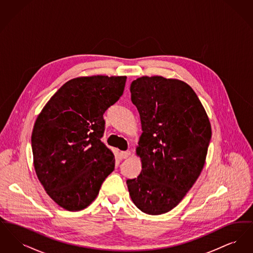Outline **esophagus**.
<instances>
[{
	"label": "esophagus",
	"mask_w": 253,
	"mask_h": 253,
	"mask_svg": "<svg viewBox=\"0 0 253 253\" xmlns=\"http://www.w3.org/2000/svg\"><path fill=\"white\" fill-rule=\"evenodd\" d=\"M130 155H131V153L129 151H122L120 153V157H121V159H126L130 157Z\"/></svg>",
	"instance_id": "34e87169"
}]
</instances>
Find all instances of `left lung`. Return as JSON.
I'll list each match as a JSON object with an SVG mask.
<instances>
[{
  "instance_id": "obj_1",
  "label": "left lung",
  "mask_w": 253,
  "mask_h": 253,
  "mask_svg": "<svg viewBox=\"0 0 253 253\" xmlns=\"http://www.w3.org/2000/svg\"><path fill=\"white\" fill-rule=\"evenodd\" d=\"M142 134L136 154L140 174L126 183L145 213H166L180 203L204 167L211 128L192 87L163 77H142L130 87Z\"/></svg>"
}]
</instances>
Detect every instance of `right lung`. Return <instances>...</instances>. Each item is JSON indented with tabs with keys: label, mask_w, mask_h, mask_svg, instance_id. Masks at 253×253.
<instances>
[{
	"label": "right lung",
	"mask_w": 253,
	"mask_h": 253,
	"mask_svg": "<svg viewBox=\"0 0 253 253\" xmlns=\"http://www.w3.org/2000/svg\"><path fill=\"white\" fill-rule=\"evenodd\" d=\"M126 77L77 78L62 85L37 119L31 146L37 176L61 208L91 204L115 169V156L100 138L103 114L122 96Z\"/></svg>",
	"instance_id": "1"
}]
</instances>
